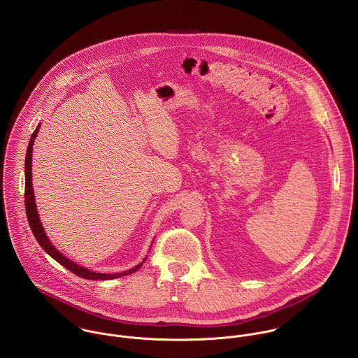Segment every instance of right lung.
Returning a JSON list of instances; mask_svg holds the SVG:
<instances>
[{
	"mask_svg": "<svg viewBox=\"0 0 358 358\" xmlns=\"http://www.w3.org/2000/svg\"><path fill=\"white\" fill-rule=\"evenodd\" d=\"M41 124L37 125L36 131L33 132L31 138H30V142H29V146H27V153H26V161H24V205H26V215H27V220H29V224L31 227V231L36 237V240L38 241V244L43 247V250L48 254V255L53 257L57 263H60L63 267L69 268L71 273H74L76 275L81 277V278H85V280H113V278H118V277H122V275H128V274H132L135 273L136 270H139L143 264V262L146 260V257L143 259L142 263L136 264L135 267L129 268V270H125V271H121V273H113V274H108V273H98V271H94V270H90L84 266H80L78 263L73 262L71 259H69L67 256L63 255L60 251H57V248H55V245L52 244L50 237L47 236L45 233V229L41 223V219H40V215H38V209H37V204H36V197H34V190H33V182H31V162H33V145H34V139L37 138L38 135V129H40ZM153 245V243H152ZM152 248V247H150Z\"/></svg>",
	"mask_w": 358,
	"mask_h": 358,
	"instance_id": "add662e5",
	"label": "right lung"
}]
</instances>
